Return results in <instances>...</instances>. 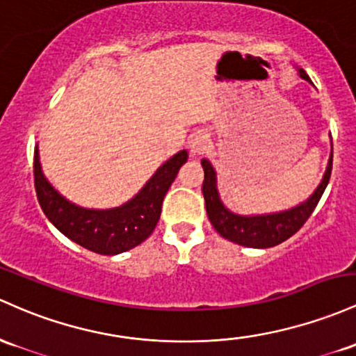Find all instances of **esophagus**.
Instances as JSON below:
<instances>
[{
    "instance_id": "34e87169",
    "label": "esophagus",
    "mask_w": 356,
    "mask_h": 356,
    "mask_svg": "<svg viewBox=\"0 0 356 356\" xmlns=\"http://www.w3.org/2000/svg\"><path fill=\"white\" fill-rule=\"evenodd\" d=\"M209 145V138L206 134H196L191 138L189 142V148H191V154L193 155H201L204 154V150Z\"/></svg>"
}]
</instances>
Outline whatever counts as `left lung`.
I'll return each mask as SVG.
<instances>
[{"instance_id":"left-lung-1","label":"left lung","mask_w":356,"mask_h":356,"mask_svg":"<svg viewBox=\"0 0 356 356\" xmlns=\"http://www.w3.org/2000/svg\"><path fill=\"white\" fill-rule=\"evenodd\" d=\"M299 76L307 83H311L309 76L302 69L299 70ZM201 165L204 169L202 194H204L208 218L214 229L222 238L233 241V243L252 248H270L286 241L294 233H298L302 228L304 222L307 221V218L311 216L316 206H318L319 199H321L324 189L330 182L331 169H333V154H331L330 162H327L321 184L318 186V189L312 193L309 199H306V201L300 202L299 206L292 209L272 214H257V216H240V214L226 209L225 204L221 202L220 194H218L216 172H214L213 165L206 159L201 160Z\"/></svg>"}]
</instances>
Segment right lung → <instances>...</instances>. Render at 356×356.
<instances>
[{
  "mask_svg": "<svg viewBox=\"0 0 356 356\" xmlns=\"http://www.w3.org/2000/svg\"><path fill=\"white\" fill-rule=\"evenodd\" d=\"M187 152L181 150L159 167L134 199L113 209H86L72 204L50 186L40 167L35 147L33 175L40 208L60 233L81 247L101 255H116L145 241L157 226L163 196L167 194Z\"/></svg>",
  "mask_w": 356,
  "mask_h": 356,
  "instance_id": "right-lung-1",
  "label": "right lung"
}]
</instances>
